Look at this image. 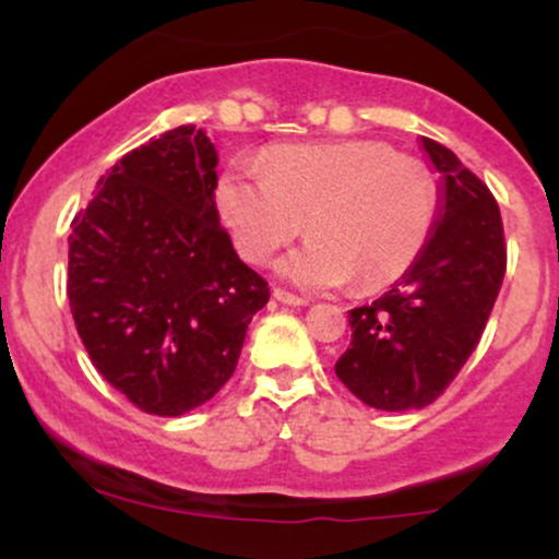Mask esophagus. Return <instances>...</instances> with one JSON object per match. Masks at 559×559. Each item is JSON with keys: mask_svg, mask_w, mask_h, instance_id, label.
I'll list each match as a JSON object with an SVG mask.
<instances>
[{"mask_svg": "<svg viewBox=\"0 0 559 559\" xmlns=\"http://www.w3.org/2000/svg\"><path fill=\"white\" fill-rule=\"evenodd\" d=\"M273 299H278L281 305H288V307H305V305H310V299L297 297V294L286 292V288H273Z\"/></svg>", "mask_w": 559, "mask_h": 559, "instance_id": "obj_1", "label": "esophagus"}]
</instances>
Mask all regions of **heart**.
I'll return each instance as SVG.
<instances>
[{"label": "heart", "mask_w": 559, "mask_h": 559, "mask_svg": "<svg viewBox=\"0 0 559 559\" xmlns=\"http://www.w3.org/2000/svg\"><path fill=\"white\" fill-rule=\"evenodd\" d=\"M215 202L249 262H265L310 226L316 236L278 262V273L305 288L386 286L420 258L436 223L426 165L362 139L284 144L260 165L234 163Z\"/></svg>", "instance_id": "b5f03b06"}]
</instances>
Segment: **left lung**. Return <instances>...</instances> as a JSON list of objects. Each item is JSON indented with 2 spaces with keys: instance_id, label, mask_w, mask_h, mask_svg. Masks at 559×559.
I'll list each match as a JSON object with an SVG mask.
<instances>
[{
  "instance_id": "1",
  "label": "left lung",
  "mask_w": 559,
  "mask_h": 559,
  "mask_svg": "<svg viewBox=\"0 0 559 559\" xmlns=\"http://www.w3.org/2000/svg\"><path fill=\"white\" fill-rule=\"evenodd\" d=\"M436 223L420 258L370 305L349 310L352 342L336 376L357 400L386 413L436 402L476 349L502 288L507 249L497 199L433 139Z\"/></svg>"
}]
</instances>
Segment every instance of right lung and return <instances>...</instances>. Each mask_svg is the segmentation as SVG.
<instances>
[{"label":"right lung","instance_id":"add662e5","mask_svg":"<svg viewBox=\"0 0 559 559\" xmlns=\"http://www.w3.org/2000/svg\"><path fill=\"white\" fill-rule=\"evenodd\" d=\"M215 168L202 128L165 131L99 178L68 236L70 312L94 368L159 418L213 400L271 299L221 226Z\"/></svg>","mask_w":559,"mask_h":559}]
</instances>
